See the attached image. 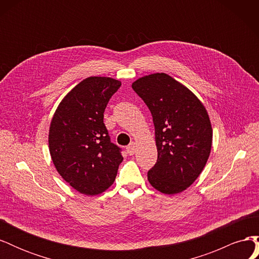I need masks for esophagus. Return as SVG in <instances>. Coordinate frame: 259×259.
Returning <instances> with one entry per match:
<instances>
[{
	"instance_id": "1",
	"label": "esophagus",
	"mask_w": 259,
	"mask_h": 259,
	"mask_svg": "<svg viewBox=\"0 0 259 259\" xmlns=\"http://www.w3.org/2000/svg\"><path fill=\"white\" fill-rule=\"evenodd\" d=\"M126 151L130 155H133L135 153V143L132 142L127 147H126Z\"/></svg>"
}]
</instances>
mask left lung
I'll return each mask as SVG.
<instances>
[{
    "label": "left lung",
    "instance_id": "8db88e82",
    "mask_svg": "<svg viewBox=\"0 0 259 259\" xmlns=\"http://www.w3.org/2000/svg\"><path fill=\"white\" fill-rule=\"evenodd\" d=\"M132 88L152 114L158 160L148 180L158 191L176 194L197 179L213 140L209 116L194 94L166 73L139 77Z\"/></svg>",
    "mask_w": 259,
    "mask_h": 259
}]
</instances>
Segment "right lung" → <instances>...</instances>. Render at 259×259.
<instances>
[{
  "label": "right lung",
  "mask_w": 259,
  "mask_h": 259,
  "mask_svg": "<svg viewBox=\"0 0 259 259\" xmlns=\"http://www.w3.org/2000/svg\"><path fill=\"white\" fill-rule=\"evenodd\" d=\"M121 82L90 76L60 101L50 125L49 148L59 175L76 191L97 195L115 180L121 149L110 142L104 123L108 101Z\"/></svg>",
  "instance_id": "1"
}]
</instances>
